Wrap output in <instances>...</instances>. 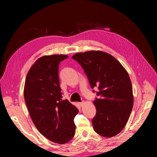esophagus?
Segmentation results:
<instances>
[{
    "label": "esophagus",
    "instance_id": "34e87169",
    "mask_svg": "<svg viewBox=\"0 0 157 157\" xmlns=\"http://www.w3.org/2000/svg\"><path fill=\"white\" fill-rule=\"evenodd\" d=\"M78 103V105H79L80 106H81V107H82V106L84 105V103L83 101H82V102H79V103Z\"/></svg>",
    "mask_w": 157,
    "mask_h": 157
}]
</instances>
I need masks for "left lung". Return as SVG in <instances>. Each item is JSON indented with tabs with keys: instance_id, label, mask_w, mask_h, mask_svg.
I'll return each mask as SVG.
<instances>
[{
	"instance_id": "left-lung-1",
	"label": "left lung",
	"mask_w": 157,
	"mask_h": 157,
	"mask_svg": "<svg viewBox=\"0 0 157 157\" xmlns=\"http://www.w3.org/2000/svg\"><path fill=\"white\" fill-rule=\"evenodd\" d=\"M72 58L81 65L91 88L99 90V98L94 101L97 111L92 119L95 132L107 137L117 135L126 126L134 104L127 71L116 58L102 51L77 53Z\"/></svg>"
}]
</instances>
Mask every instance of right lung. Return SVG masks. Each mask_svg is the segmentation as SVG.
Here are the masks:
<instances>
[{
  "mask_svg": "<svg viewBox=\"0 0 157 157\" xmlns=\"http://www.w3.org/2000/svg\"><path fill=\"white\" fill-rule=\"evenodd\" d=\"M66 55L44 56L38 59L28 72L24 98L32 121L41 134L59 144L75 136L74 118L78 109L62 99L58 67Z\"/></svg>",
  "mask_w": 157,
  "mask_h": 157,
  "instance_id": "add662e5",
  "label": "right lung"
}]
</instances>
